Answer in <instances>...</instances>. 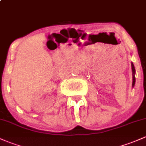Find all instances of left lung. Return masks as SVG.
<instances>
[{"label":"left lung","mask_w":146,"mask_h":146,"mask_svg":"<svg viewBox=\"0 0 146 146\" xmlns=\"http://www.w3.org/2000/svg\"><path fill=\"white\" fill-rule=\"evenodd\" d=\"M131 69H132V73H133L132 86H134V84H135V76H134V74H135V68H134V64H133V63H131Z\"/></svg>","instance_id":"obj_1"}]
</instances>
